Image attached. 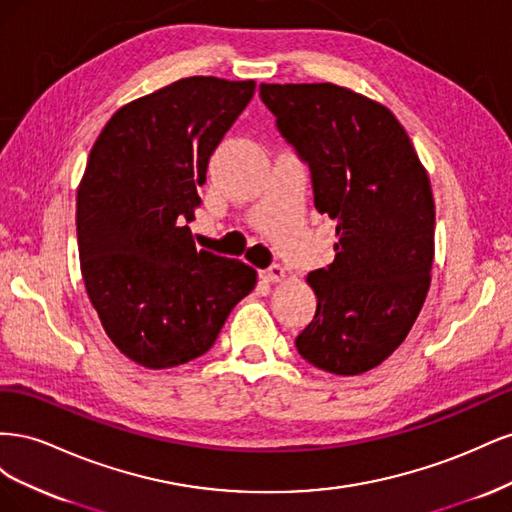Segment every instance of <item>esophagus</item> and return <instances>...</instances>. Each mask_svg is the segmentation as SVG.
<instances>
[{"label": "esophagus", "mask_w": 512, "mask_h": 512, "mask_svg": "<svg viewBox=\"0 0 512 512\" xmlns=\"http://www.w3.org/2000/svg\"><path fill=\"white\" fill-rule=\"evenodd\" d=\"M262 277H265L267 282H271V284H277V282H282L284 277H286V271H284V267L282 265H271L269 269H265L262 271Z\"/></svg>", "instance_id": "1"}]
</instances>
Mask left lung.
<instances>
[{"instance_id": "left-lung-1", "label": "left lung", "mask_w": 512, "mask_h": 512, "mask_svg": "<svg viewBox=\"0 0 512 512\" xmlns=\"http://www.w3.org/2000/svg\"><path fill=\"white\" fill-rule=\"evenodd\" d=\"M260 98L307 162L316 209L335 220V260L307 275L318 305L294 344L329 374H365L408 337L429 292L427 170L389 108L348 87L262 83Z\"/></svg>"}]
</instances>
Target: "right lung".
I'll use <instances>...</instances> for the list:
<instances>
[{
	"instance_id": "1",
	"label": "right lung",
	"mask_w": 512,
	"mask_h": 512,
	"mask_svg": "<svg viewBox=\"0 0 512 512\" xmlns=\"http://www.w3.org/2000/svg\"><path fill=\"white\" fill-rule=\"evenodd\" d=\"M254 89L188 76L121 106L91 147L76 192L81 273L106 335L147 369L205 354L256 286V269L196 250L188 226L211 153Z\"/></svg>"
}]
</instances>
